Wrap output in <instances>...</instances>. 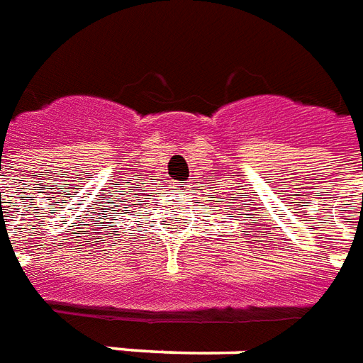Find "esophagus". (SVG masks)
I'll use <instances>...</instances> for the list:
<instances>
[{"label": "esophagus", "mask_w": 363, "mask_h": 363, "mask_svg": "<svg viewBox=\"0 0 363 363\" xmlns=\"http://www.w3.org/2000/svg\"><path fill=\"white\" fill-rule=\"evenodd\" d=\"M174 186H177L179 192H186V190H189V184H186V182H174Z\"/></svg>", "instance_id": "obj_1"}]
</instances>
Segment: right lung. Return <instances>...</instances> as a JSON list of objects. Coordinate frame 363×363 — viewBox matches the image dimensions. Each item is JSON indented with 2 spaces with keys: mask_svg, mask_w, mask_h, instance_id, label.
Here are the masks:
<instances>
[{
  "mask_svg": "<svg viewBox=\"0 0 363 363\" xmlns=\"http://www.w3.org/2000/svg\"><path fill=\"white\" fill-rule=\"evenodd\" d=\"M136 189H138V186H136ZM128 202H130V198H128Z\"/></svg>",
  "mask_w": 363,
  "mask_h": 363,
  "instance_id": "obj_1",
  "label": "right lung"
}]
</instances>
